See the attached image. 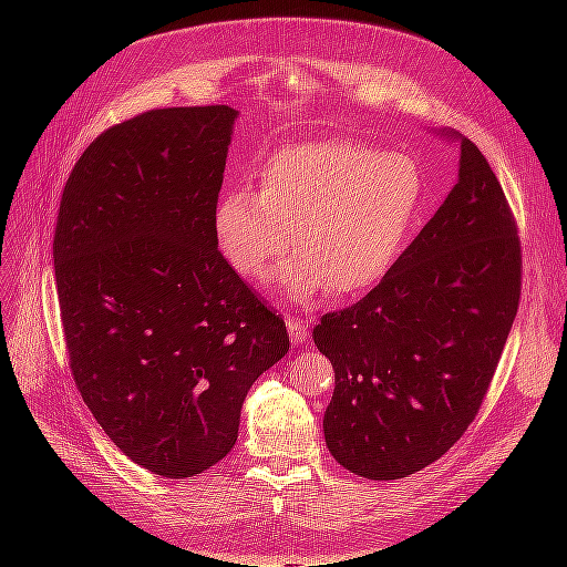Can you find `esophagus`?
Segmentation results:
<instances>
[{"label":"esophagus","mask_w":567,"mask_h":567,"mask_svg":"<svg viewBox=\"0 0 567 567\" xmlns=\"http://www.w3.org/2000/svg\"><path fill=\"white\" fill-rule=\"evenodd\" d=\"M286 326H288V336L293 342H302L307 340V336H310V326H307V321H302L300 317H286Z\"/></svg>","instance_id":"obj_1"}]
</instances>
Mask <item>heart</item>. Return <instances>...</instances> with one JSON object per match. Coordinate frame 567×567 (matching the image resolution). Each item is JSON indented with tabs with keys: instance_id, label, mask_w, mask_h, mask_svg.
Returning <instances> with one entry per match:
<instances>
[{
	"instance_id": "obj_1",
	"label": "heart",
	"mask_w": 567,
	"mask_h": 567,
	"mask_svg": "<svg viewBox=\"0 0 567 567\" xmlns=\"http://www.w3.org/2000/svg\"><path fill=\"white\" fill-rule=\"evenodd\" d=\"M425 203V177L406 153L329 140L286 146L260 169V192L238 186L215 208L217 244L231 269L262 281L293 231L300 252L281 267L286 293L362 296L400 260Z\"/></svg>"
}]
</instances>
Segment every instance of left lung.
<instances>
[{
  "mask_svg": "<svg viewBox=\"0 0 567 567\" xmlns=\"http://www.w3.org/2000/svg\"><path fill=\"white\" fill-rule=\"evenodd\" d=\"M520 288L518 221L461 136L447 200L379 286L312 331L336 371L323 435L340 466L398 480L447 454L483 406Z\"/></svg>",
  "mask_w": 567,
  "mask_h": 567,
  "instance_id": "obj_1",
  "label": "left lung"
}]
</instances>
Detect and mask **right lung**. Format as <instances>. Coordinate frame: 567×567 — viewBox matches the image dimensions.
<instances>
[{
	"label": "right lung",
	"mask_w": 567,
	"mask_h": 567,
	"mask_svg": "<svg viewBox=\"0 0 567 567\" xmlns=\"http://www.w3.org/2000/svg\"><path fill=\"white\" fill-rule=\"evenodd\" d=\"M236 111L153 109L101 132L65 182L54 269L73 381L125 456L163 477L225 458L286 323L217 250Z\"/></svg>",
	"instance_id": "add662e5"
}]
</instances>
